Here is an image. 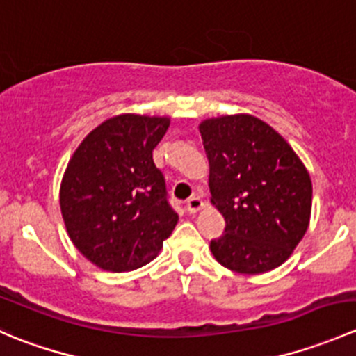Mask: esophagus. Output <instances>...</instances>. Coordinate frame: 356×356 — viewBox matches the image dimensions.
<instances>
[{
    "mask_svg": "<svg viewBox=\"0 0 356 356\" xmlns=\"http://www.w3.org/2000/svg\"><path fill=\"white\" fill-rule=\"evenodd\" d=\"M201 208H203V201L198 196H191V198L186 201V210H188V213H198Z\"/></svg>",
    "mask_w": 356,
    "mask_h": 356,
    "instance_id": "esophagus-1",
    "label": "esophagus"
}]
</instances>
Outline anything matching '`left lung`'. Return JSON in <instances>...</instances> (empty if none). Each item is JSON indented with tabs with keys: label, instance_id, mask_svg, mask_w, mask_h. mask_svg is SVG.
<instances>
[{
	"label": "left lung",
	"instance_id": "left-lung-1",
	"mask_svg": "<svg viewBox=\"0 0 356 356\" xmlns=\"http://www.w3.org/2000/svg\"><path fill=\"white\" fill-rule=\"evenodd\" d=\"M208 158L211 204L225 220L211 254L238 274L284 264L310 224L312 179L277 131L248 113L200 124Z\"/></svg>",
	"mask_w": 356,
	"mask_h": 356
}]
</instances>
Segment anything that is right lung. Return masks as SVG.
<instances>
[{"label":"right lung","mask_w":356,"mask_h":356,"mask_svg":"<svg viewBox=\"0 0 356 356\" xmlns=\"http://www.w3.org/2000/svg\"><path fill=\"white\" fill-rule=\"evenodd\" d=\"M168 125L170 118L158 115H115L92 129L68 161L60 184L67 234L103 270L149 264L177 224L153 163Z\"/></svg>","instance_id":"right-lung-1"}]
</instances>
